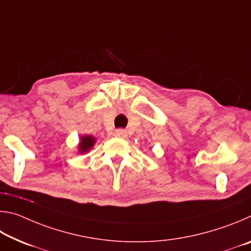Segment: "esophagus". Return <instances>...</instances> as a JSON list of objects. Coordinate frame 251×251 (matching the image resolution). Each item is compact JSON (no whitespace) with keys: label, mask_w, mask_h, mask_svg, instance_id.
I'll list each match as a JSON object with an SVG mask.
<instances>
[{"label":"esophagus","mask_w":251,"mask_h":251,"mask_svg":"<svg viewBox=\"0 0 251 251\" xmlns=\"http://www.w3.org/2000/svg\"><path fill=\"white\" fill-rule=\"evenodd\" d=\"M114 135L116 136V137H121V138H125L127 136V131L125 129H116L115 133Z\"/></svg>","instance_id":"34e87169"}]
</instances>
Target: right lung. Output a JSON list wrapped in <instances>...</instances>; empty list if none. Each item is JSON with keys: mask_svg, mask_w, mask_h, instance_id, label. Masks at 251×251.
Here are the masks:
<instances>
[{"mask_svg": "<svg viewBox=\"0 0 251 251\" xmlns=\"http://www.w3.org/2000/svg\"><path fill=\"white\" fill-rule=\"evenodd\" d=\"M95 138L91 135H84L80 137V142L78 144V151L80 154H85L90 150H92L95 144Z\"/></svg>", "mask_w": 251, "mask_h": 251, "instance_id": "right-lung-1", "label": "right lung"}]
</instances>
